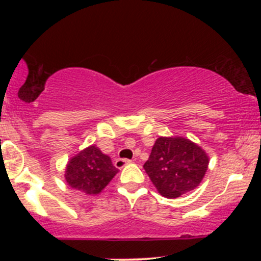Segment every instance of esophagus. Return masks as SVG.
<instances>
[{"instance_id": "34e87169", "label": "esophagus", "mask_w": 261, "mask_h": 261, "mask_svg": "<svg viewBox=\"0 0 261 261\" xmlns=\"http://www.w3.org/2000/svg\"><path fill=\"white\" fill-rule=\"evenodd\" d=\"M131 162H133V161L126 160V158H118V160H115V162H114V164H115L116 168L121 169V168H124V167L126 166V164L131 163Z\"/></svg>"}]
</instances>
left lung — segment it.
<instances>
[{
  "label": "left lung",
  "mask_w": 261,
  "mask_h": 261,
  "mask_svg": "<svg viewBox=\"0 0 261 261\" xmlns=\"http://www.w3.org/2000/svg\"><path fill=\"white\" fill-rule=\"evenodd\" d=\"M208 166L205 151L182 137H160L143 164L162 196L174 199L194 190Z\"/></svg>",
  "instance_id": "obj_1"
}]
</instances>
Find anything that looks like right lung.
Masks as SVG:
<instances>
[{
	"label": "right lung",
	"instance_id": "obj_1",
	"mask_svg": "<svg viewBox=\"0 0 261 261\" xmlns=\"http://www.w3.org/2000/svg\"><path fill=\"white\" fill-rule=\"evenodd\" d=\"M118 173L112 160L95 146H89L68 162L66 180L71 188L94 195L99 194Z\"/></svg>",
	"mask_w": 261,
	"mask_h": 261
}]
</instances>
